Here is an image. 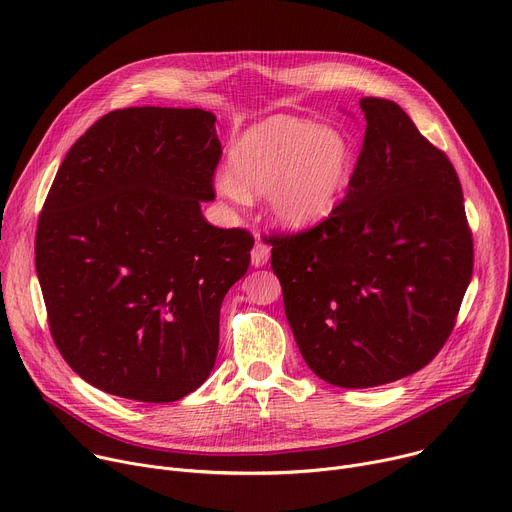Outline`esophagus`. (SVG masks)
Instances as JSON below:
<instances>
[{
  "label": "esophagus",
  "instance_id": "34e87169",
  "mask_svg": "<svg viewBox=\"0 0 512 512\" xmlns=\"http://www.w3.org/2000/svg\"><path fill=\"white\" fill-rule=\"evenodd\" d=\"M269 247L263 243V241H257L255 243V247H253V251H251V263L255 265V267H263L267 261H269Z\"/></svg>",
  "mask_w": 512,
  "mask_h": 512
}]
</instances>
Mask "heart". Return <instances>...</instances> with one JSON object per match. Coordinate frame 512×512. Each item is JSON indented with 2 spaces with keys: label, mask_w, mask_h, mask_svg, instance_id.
Listing matches in <instances>:
<instances>
[{
  "label": "heart",
  "mask_w": 512,
  "mask_h": 512,
  "mask_svg": "<svg viewBox=\"0 0 512 512\" xmlns=\"http://www.w3.org/2000/svg\"><path fill=\"white\" fill-rule=\"evenodd\" d=\"M349 138L335 126L271 116L245 130L230 149V175L216 185L228 200L267 196L271 218L290 230L327 218L351 175Z\"/></svg>",
  "instance_id": "heart-1"
}]
</instances>
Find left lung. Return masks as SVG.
Segmentation results:
<instances>
[{
  "mask_svg": "<svg viewBox=\"0 0 512 512\" xmlns=\"http://www.w3.org/2000/svg\"><path fill=\"white\" fill-rule=\"evenodd\" d=\"M365 138L345 200L318 226L271 239L296 345L339 388L423 369L466 294L474 245L457 173L392 100L361 98Z\"/></svg>",
  "mask_w": 512,
  "mask_h": 512,
  "instance_id": "1",
  "label": "left lung"
}]
</instances>
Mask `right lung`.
I'll list each match as a JSON object with an SVG mask.
<instances>
[{
	"label": "right lung",
	"mask_w": 512,
	"mask_h": 512,
	"mask_svg": "<svg viewBox=\"0 0 512 512\" xmlns=\"http://www.w3.org/2000/svg\"><path fill=\"white\" fill-rule=\"evenodd\" d=\"M220 155L212 112L153 106L106 114L65 155L36 273L55 345L94 388L175 402L210 376L222 300L253 249L202 214Z\"/></svg>",
	"instance_id": "right-lung-1"
}]
</instances>
